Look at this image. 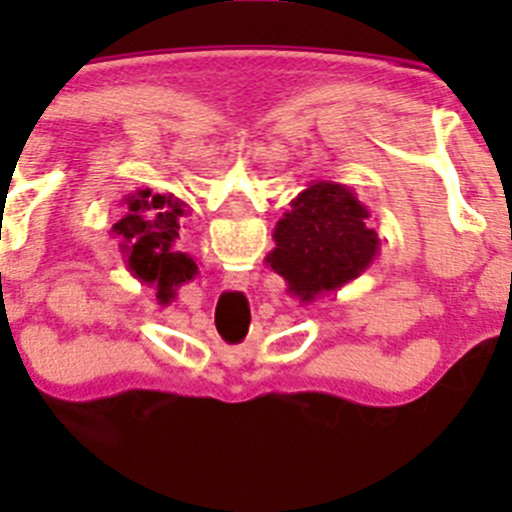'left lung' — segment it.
<instances>
[{
  "mask_svg": "<svg viewBox=\"0 0 512 512\" xmlns=\"http://www.w3.org/2000/svg\"><path fill=\"white\" fill-rule=\"evenodd\" d=\"M289 207L274 228L277 248L266 264L305 305L359 279L379 256L372 215L346 184L312 182Z\"/></svg>",
  "mask_w": 512,
  "mask_h": 512,
  "instance_id": "left-lung-1",
  "label": "left lung"
}]
</instances>
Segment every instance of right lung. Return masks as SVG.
I'll return each mask as SVG.
<instances>
[{"instance_id":"right-lung-1","label":"right lung","mask_w":512,"mask_h":512,"mask_svg":"<svg viewBox=\"0 0 512 512\" xmlns=\"http://www.w3.org/2000/svg\"><path fill=\"white\" fill-rule=\"evenodd\" d=\"M184 207L174 194L138 189L125 197L128 212L110 230L120 238V251L133 277L156 287L158 302H171L176 289L200 274L192 256L174 251L182 217L187 215Z\"/></svg>"}]
</instances>
